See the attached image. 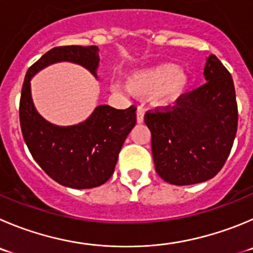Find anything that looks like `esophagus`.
<instances>
[{
  "label": "esophagus",
  "mask_w": 253,
  "mask_h": 253,
  "mask_svg": "<svg viewBox=\"0 0 253 253\" xmlns=\"http://www.w3.org/2000/svg\"><path fill=\"white\" fill-rule=\"evenodd\" d=\"M136 120H137V124H142L143 120H145V111L141 107L137 108V112H136Z\"/></svg>",
  "instance_id": "1"
}]
</instances>
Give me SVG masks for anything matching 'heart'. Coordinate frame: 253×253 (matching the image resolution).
<instances>
[{"label":"heart","instance_id":"heart-1","mask_svg":"<svg viewBox=\"0 0 253 253\" xmlns=\"http://www.w3.org/2000/svg\"><path fill=\"white\" fill-rule=\"evenodd\" d=\"M127 88L134 96L151 94V103L156 107H169L176 105L187 92L191 84L190 73L176 63L162 62L140 68L127 76ZM115 91L124 94L120 86Z\"/></svg>","mask_w":253,"mask_h":253}]
</instances>
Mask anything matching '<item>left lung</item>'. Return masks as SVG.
I'll return each mask as SVG.
<instances>
[{
	"mask_svg": "<svg viewBox=\"0 0 253 253\" xmlns=\"http://www.w3.org/2000/svg\"><path fill=\"white\" fill-rule=\"evenodd\" d=\"M204 76L206 84L185 94L172 110L145 116L156 171L171 185L211 180L223 167L235 141L238 113L231 73L210 55Z\"/></svg>",
	"mask_w": 253,
	"mask_h": 253,
	"instance_id": "1",
	"label": "left lung"
}]
</instances>
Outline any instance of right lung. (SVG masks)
<instances>
[{
  "instance_id": "right-lung-1",
  "label": "right lung",
  "mask_w": 253,
  "mask_h": 253,
  "mask_svg": "<svg viewBox=\"0 0 253 253\" xmlns=\"http://www.w3.org/2000/svg\"><path fill=\"white\" fill-rule=\"evenodd\" d=\"M58 62L82 66L97 79L98 47H55L28 68L20 101L23 138L35 161L56 182L76 190L97 187L107 182L115 171L122 145L136 125V108L116 110L100 105L77 125L51 124L35 107L31 80L47 66Z\"/></svg>"
}]
</instances>
